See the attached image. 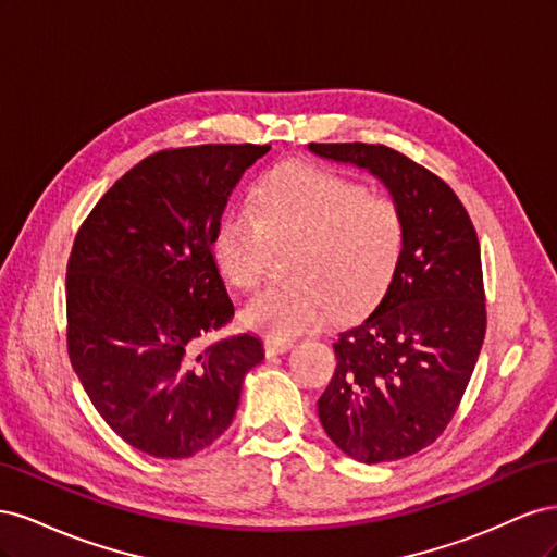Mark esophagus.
<instances>
[{"mask_svg": "<svg viewBox=\"0 0 557 557\" xmlns=\"http://www.w3.org/2000/svg\"><path fill=\"white\" fill-rule=\"evenodd\" d=\"M293 346V339H281V336H264L262 348L267 356H281Z\"/></svg>", "mask_w": 557, "mask_h": 557, "instance_id": "34e87169", "label": "esophagus"}]
</instances>
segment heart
Instances as JSON below:
<instances>
[{"label":"heart","instance_id":"1","mask_svg":"<svg viewBox=\"0 0 557 557\" xmlns=\"http://www.w3.org/2000/svg\"><path fill=\"white\" fill-rule=\"evenodd\" d=\"M272 242L295 244L290 281L269 285L242 309V323L288 339L332 309L352 313L385 290L407 242L395 199L309 164H281L256 190V209L232 207L211 242L213 262L237 288L262 281Z\"/></svg>","mask_w":557,"mask_h":557}]
</instances>
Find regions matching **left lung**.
<instances>
[{
  "mask_svg": "<svg viewBox=\"0 0 557 557\" xmlns=\"http://www.w3.org/2000/svg\"><path fill=\"white\" fill-rule=\"evenodd\" d=\"M374 174L399 205L407 242L385 295L334 342L318 399L330 440L352 460L393 462L440 436L467 391L485 336L476 230L440 176L383 144H309Z\"/></svg>",
  "mask_w": 557,
  "mask_h": 557,
  "instance_id": "1",
  "label": "left lung"
}]
</instances>
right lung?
Instances as JSON below:
<instances>
[{"instance_id": "right-lung-1", "label": "right lung", "mask_w": 557, "mask_h": 557, "mask_svg": "<svg viewBox=\"0 0 557 557\" xmlns=\"http://www.w3.org/2000/svg\"><path fill=\"white\" fill-rule=\"evenodd\" d=\"M269 146L160 150L113 183L66 264V350L95 409L123 442L181 460L211 446L239 407L262 342L225 327L234 305L211 242L227 197Z\"/></svg>"}]
</instances>
